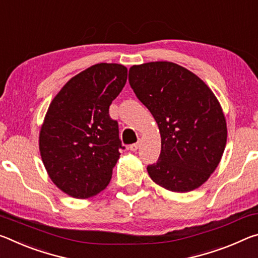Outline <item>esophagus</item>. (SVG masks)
<instances>
[{"mask_svg":"<svg viewBox=\"0 0 258 258\" xmlns=\"http://www.w3.org/2000/svg\"><path fill=\"white\" fill-rule=\"evenodd\" d=\"M139 142L138 143H134V144H132V145H129V150L130 151H133V152H136L138 149H139Z\"/></svg>","mask_w":258,"mask_h":258,"instance_id":"obj_1","label":"esophagus"}]
</instances>
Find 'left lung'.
<instances>
[{"label": "left lung", "instance_id": "1", "mask_svg": "<svg viewBox=\"0 0 258 258\" xmlns=\"http://www.w3.org/2000/svg\"><path fill=\"white\" fill-rule=\"evenodd\" d=\"M129 83L161 135L159 160L147 166L152 180L180 193L201 186L226 145L225 116L214 92L192 72L170 61L134 65Z\"/></svg>", "mask_w": 258, "mask_h": 258}]
</instances>
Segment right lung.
<instances>
[{
	"mask_svg": "<svg viewBox=\"0 0 258 258\" xmlns=\"http://www.w3.org/2000/svg\"><path fill=\"white\" fill-rule=\"evenodd\" d=\"M128 70L100 62L67 82L50 104L40 132V153L58 188L87 199L107 186L124 149L109 105L126 82Z\"/></svg>",
	"mask_w": 258,
	"mask_h": 258,
	"instance_id": "add662e5",
	"label": "right lung"
}]
</instances>
